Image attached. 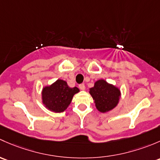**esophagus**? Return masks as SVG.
I'll use <instances>...</instances> for the list:
<instances>
[{"label": "esophagus", "mask_w": 160, "mask_h": 160, "mask_svg": "<svg viewBox=\"0 0 160 160\" xmlns=\"http://www.w3.org/2000/svg\"><path fill=\"white\" fill-rule=\"evenodd\" d=\"M79 88L81 90H85V84H81V85H79Z\"/></svg>", "instance_id": "esophagus-1"}]
</instances>
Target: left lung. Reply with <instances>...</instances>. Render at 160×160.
Masks as SVG:
<instances>
[{"label": "left lung", "instance_id": "8db88e82", "mask_svg": "<svg viewBox=\"0 0 160 160\" xmlns=\"http://www.w3.org/2000/svg\"><path fill=\"white\" fill-rule=\"evenodd\" d=\"M89 93L96 108L102 113L111 111L116 107L121 96L119 88L104 79L96 81L94 86L89 88Z\"/></svg>", "mask_w": 160, "mask_h": 160}]
</instances>
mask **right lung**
<instances>
[{"label": "right lung", "mask_w": 160, "mask_h": 160, "mask_svg": "<svg viewBox=\"0 0 160 160\" xmlns=\"http://www.w3.org/2000/svg\"><path fill=\"white\" fill-rule=\"evenodd\" d=\"M79 92L77 87L70 88L65 81L58 79L42 89V103L48 109L55 112H62L67 109L74 95Z\"/></svg>", "instance_id": "add662e5"}]
</instances>
